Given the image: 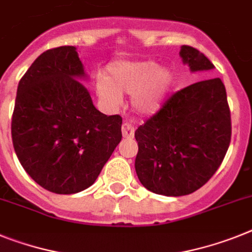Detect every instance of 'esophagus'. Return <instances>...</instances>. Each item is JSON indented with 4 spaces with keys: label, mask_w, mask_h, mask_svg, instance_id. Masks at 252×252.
Listing matches in <instances>:
<instances>
[{
    "label": "esophagus",
    "mask_w": 252,
    "mask_h": 252,
    "mask_svg": "<svg viewBox=\"0 0 252 252\" xmlns=\"http://www.w3.org/2000/svg\"><path fill=\"white\" fill-rule=\"evenodd\" d=\"M134 130H136V128H134V126H133L132 123L130 122L123 123L122 133H123V136L126 137V138H130V137L134 136Z\"/></svg>",
    "instance_id": "esophagus-1"
}]
</instances>
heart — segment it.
Returning a JSON list of instances; mask_svg holds the SVG:
<instances>
[{
  "label": "heart",
  "mask_w": 252,
  "mask_h": 252,
  "mask_svg": "<svg viewBox=\"0 0 252 252\" xmlns=\"http://www.w3.org/2000/svg\"><path fill=\"white\" fill-rule=\"evenodd\" d=\"M109 75H100L96 91L100 100L118 106L122 94H133L132 105L141 114L156 113L173 90L175 74L169 67H158L154 61H115L107 67Z\"/></svg>",
  "instance_id": "heart-1"
}]
</instances>
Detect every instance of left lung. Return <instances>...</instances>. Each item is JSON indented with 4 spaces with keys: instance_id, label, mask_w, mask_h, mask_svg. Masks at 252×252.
I'll list each match as a JSON object with an SVG mask.
<instances>
[{
    "instance_id": "left-lung-1",
    "label": "left lung",
    "mask_w": 252,
    "mask_h": 252,
    "mask_svg": "<svg viewBox=\"0 0 252 252\" xmlns=\"http://www.w3.org/2000/svg\"><path fill=\"white\" fill-rule=\"evenodd\" d=\"M179 56L192 73L214 69L211 61L191 46H182ZM230 134V111L220 78L186 87L169 97L134 133L139 182L164 196L197 191L220 166Z\"/></svg>"
}]
</instances>
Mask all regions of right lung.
Listing matches in <instances>:
<instances>
[{"instance_id": "add662e5", "label": "right lung", "mask_w": 252, "mask_h": 252, "mask_svg": "<svg viewBox=\"0 0 252 252\" xmlns=\"http://www.w3.org/2000/svg\"><path fill=\"white\" fill-rule=\"evenodd\" d=\"M87 74L74 46L47 50L20 79L12 145L31 178L50 192L91 187L122 139V116L94 107L78 79Z\"/></svg>"}]
</instances>
